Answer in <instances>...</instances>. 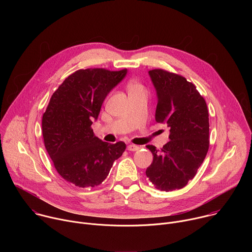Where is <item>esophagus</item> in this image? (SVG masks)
Returning <instances> with one entry per match:
<instances>
[{
  "label": "esophagus",
  "mask_w": 252,
  "mask_h": 252,
  "mask_svg": "<svg viewBox=\"0 0 252 252\" xmlns=\"http://www.w3.org/2000/svg\"><path fill=\"white\" fill-rule=\"evenodd\" d=\"M139 150V147L135 146V145H128L127 146V151L129 152H135V151H138Z\"/></svg>",
  "instance_id": "obj_1"
}]
</instances>
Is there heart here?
Returning a JSON list of instances; mask_svg holds the SVG:
<instances>
[{
  "mask_svg": "<svg viewBox=\"0 0 252 252\" xmlns=\"http://www.w3.org/2000/svg\"><path fill=\"white\" fill-rule=\"evenodd\" d=\"M137 91H142V86L137 83V82H130L128 84V92H137Z\"/></svg>",
  "mask_w": 252,
  "mask_h": 252,
  "instance_id": "b5f03b06",
  "label": "heart"
}]
</instances>
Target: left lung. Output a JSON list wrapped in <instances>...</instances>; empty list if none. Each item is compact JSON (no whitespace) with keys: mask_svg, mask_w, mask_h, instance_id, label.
<instances>
[{"mask_svg":"<svg viewBox=\"0 0 252 252\" xmlns=\"http://www.w3.org/2000/svg\"><path fill=\"white\" fill-rule=\"evenodd\" d=\"M156 88V121L166 124L170 139L160 151L147 146L154 159L146 174L159 190L185 188L203 162L209 148L207 105L196 87L161 68L149 71Z\"/></svg>","mask_w":252,"mask_h":252,"instance_id":"1","label":"left lung"}]
</instances>
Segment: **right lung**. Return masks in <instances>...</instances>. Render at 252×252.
Instances as JSON below:
<instances>
[{
    "label": "right lung",
    "instance_id": "right-lung-1",
    "mask_svg": "<svg viewBox=\"0 0 252 252\" xmlns=\"http://www.w3.org/2000/svg\"><path fill=\"white\" fill-rule=\"evenodd\" d=\"M127 69H79L53 94L43 115L46 150L64 181L79 188L99 186L126 150V143H109L91 127L109 94Z\"/></svg>",
    "mask_w": 252,
    "mask_h": 252
}]
</instances>
